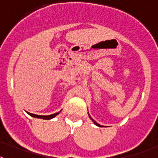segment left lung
Returning a JSON list of instances; mask_svg holds the SVG:
<instances>
[{
    "mask_svg": "<svg viewBox=\"0 0 158 158\" xmlns=\"http://www.w3.org/2000/svg\"><path fill=\"white\" fill-rule=\"evenodd\" d=\"M89 117H90V116H89ZM90 118H91V117H90ZM91 119H92V121H93V123H95V124H96V125H97V126H98V127H101V125H99V124L97 123V122H95V121H94V120H93V119H92V118H91Z\"/></svg>",
    "mask_w": 158,
    "mask_h": 158,
    "instance_id": "left-lung-1",
    "label": "left lung"
}]
</instances>
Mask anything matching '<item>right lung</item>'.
Instances as JSON below:
<instances>
[{
    "instance_id": "obj_1",
    "label": "right lung",
    "mask_w": 158,
    "mask_h": 158,
    "mask_svg": "<svg viewBox=\"0 0 158 158\" xmlns=\"http://www.w3.org/2000/svg\"><path fill=\"white\" fill-rule=\"evenodd\" d=\"M60 112H57L56 114H53L51 115H47V116H42V115H37V114H31V113H27L28 114L31 115V116L35 117V118H43V119H46V120H48V119H51L52 118H54L55 116H57Z\"/></svg>"
}]
</instances>
